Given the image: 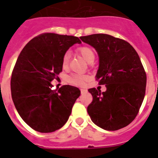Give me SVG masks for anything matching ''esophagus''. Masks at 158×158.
I'll use <instances>...</instances> for the list:
<instances>
[{
  "mask_svg": "<svg viewBox=\"0 0 158 158\" xmlns=\"http://www.w3.org/2000/svg\"><path fill=\"white\" fill-rule=\"evenodd\" d=\"M87 90L86 89H81V94H85V93H87Z\"/></svg>",
  "mask_w": 158,
  "mask_h": 158,
  "instance_id": "obj_1",
  "label": "esophagus"
}]
</instances>
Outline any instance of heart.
<instances>
[{"label":"heart","instance_id":"b5f03b06","mask_svg":"<svg viewBox=\"0 0 158 158\" xmlns=\"http://www.w3.org/2000/svg\"><path fill=\"white\" fill-rule=\"evenodd\" d=\"M78 52L83 57L88 63H91L94 62L95 53L92 48L89 47H81L78 49ZM70 58V52L67 51L64 54L62 60V65L63 68H66L69 62ZM89 79V76L84 74H73L68 77V81L74 85H82L85 81Z\"/></svg>","mask_w":158,"mask_h":158}]
</instances>
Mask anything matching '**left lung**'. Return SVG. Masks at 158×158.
Masks as SVG:
<instances>
[{
	"instance_id": "obj_1",
	"label": "left lung",
	"mask_w": 158,
	"mask_h": 158,
	"mask_svg": "<svg viewBox=\"0 0 158 158\" xmlns=\"http://www.w3.org/2000/svg\"><path fill=\"white\" fill-rule=\"evenodd\" d=\"M92 46L99 57L96 77L106 85L101 93L89 89L93 102L87 111L96 126L106 131H117L135 119L144 100L146 74L139 54L125 40L106 34L81 37Z\"/></svg>"
}]
</instances>
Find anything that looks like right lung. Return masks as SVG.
Returning <instances> with one entry per match:
<instances>
[{"label":"right lung","instance_id":"1","mask_svg":"<svg viewBox=\"0 0 158 158\" xmlns=\"http://www.w3.org/2000/svg\"><path fill=\"white\" fill-rule=\"evenodd\" d=\"M77 37L45 33L32 39L19 54L12 71L11 93L23 120L35 131L50 133L67 122L81 91L63 85L53 90L51 81L62 70L64 54Z\"/></svg>","mask_w":158,"mask_h":158}]
</instances>
